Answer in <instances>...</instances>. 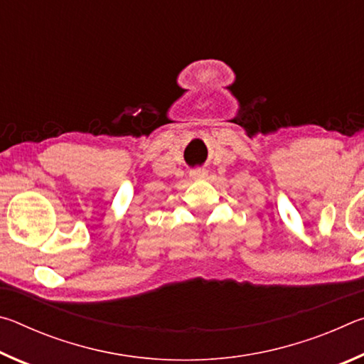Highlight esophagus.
I'll return each instance as SVG.
<instances>
[{
	"mask_svg": "<svg viewBox=\"0 0 364 364\" xmlns=\"http://www.w3.org/2000/svg\"><path fill=\"white\" fill-rule=\"evenodd\" d=\"M191 176H193L194 180H202V178L207 176V170L205 168H194L193 173H191Z\"/></svg>",
	"mask_w": 364,
	"mask_h": 364,
	"instance_id": "34e87169",
	"label": "esophagus"
}]
</instances>
